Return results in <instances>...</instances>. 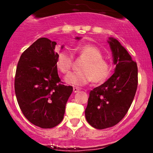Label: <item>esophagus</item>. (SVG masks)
Here are the masks:
<instances>
[{
    "label": "esophagus",
    "mask_w": 153,
    "mask_h": 153,
    "mask_svg": "<svg viewBox=\"0 0 153 153\" xmlns=\"http://www.w3.org/2000/svg\"><path fill=\"white\" fill-rule=\"evenodd\" d=\"M79 91H80V88H78V87H74V88H73V92H74V93L78 92Z\"/></svg>",
    "instance_id": "obj_1"
}]
</instances>
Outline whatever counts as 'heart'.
<instances>
[{"label":"heart","instance_id":"heart-1","mask_svg":"<svg viewBox=\"0 0 153 153\" xmlns=\"http://www.w3.org/2000/svg\"><path fill=\"white\" fill-rule=\"evenodd\" d=\"M75 52L85 62L80 67V72H73L65 76V82L73 86H82L90 82L99 83L109 76L111 65L103 58V54L99 47L91 45H79ZM73 65V57L66 51H61L57 54L56 66L61 73H67Z\"/></svg>","mask_w":153,"mask_h":153}]
</instances>
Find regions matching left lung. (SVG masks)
I'll use <instances>...</instances> for the list:
<instances>
[{"mask_svg":"<svg viewBox=\"0 0 153 153\" xmlns=\"http://www.w3.org/2000/svg\"><path fill=\"white\" fill-rule=\"evenodd\" d=\"M114 73L100 86L91 91L85 111L90 125L103 129L116 125L130 107L137 88V65L117 39L108 37Z\"/></svg>","mask_w":153,"mask_h":153,"instance_id":"obj_1","label":"left lung"}]
</instances>
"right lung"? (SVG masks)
Listing matches in <instances>:
<instances>
[{
    "mask_svg": "<svg viewBox=\"0 0 153 153\" xmlns=\"http://www.w3.org/2000/svg\"><path fill=\"white\" fill-rule=\"evenodd\" d=\"M56 45L47 38L38 39L21 55L16 72L19 106L29 122L43 129L53 128L62 122L73 92V87L61 83L58 76Z\"/></svg>",
    "mask_w": 153,
    "mask_h": 153,
    "instance_id": "right-lung-1",
    "label": "right lung"
}]
</instances>
